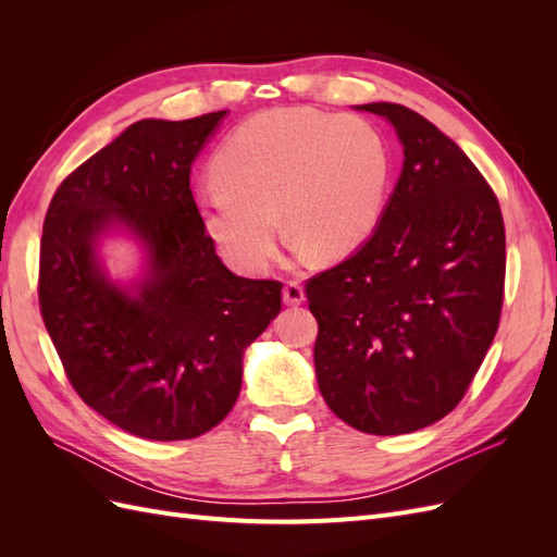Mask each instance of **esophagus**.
Returning a JSON list of instances; mask_svg holds the SVG:
<instances>
[{"label": "esophagus", "mask_w": 557, "mask_h": 557, "mask_svg": "<svg viewBox=\"0 0 557 557\" xmlns=\"http://www.w3.org/2000/svg\"><path fill=\"white\" fill-rule=\"evenodd\" d=\"M283 301H285V305H290V307H299L301 301H305V288H301L299 281H295V278L285 281V285H283Z\"/></svg>", "instance_id": "1"}]
</instances>
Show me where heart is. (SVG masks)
Returning <instances> with one entry per match:
<instances>
[{"label": "heart", "instance_id": "obj_1", "mask_svg": "<svg viewBox=\"0 0 557 557\" xmlns=\"http://www.w3.org/2000/svg\"><path fill=\"white\" fill-rule=\"evenodd\" d=\"M218 181L197 205L207 232L244 272H264L281 237L278 211L301 250L339 258L379 223L391 156L360 115L309 107L252 115L213 160Z\"/></svg>", "mask_w": 557, "mask_h": 557}]
</instances>
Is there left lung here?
<instances>
[{"mask_svg": "<svg viewBox=\"0 0 557 557\" xmlns=\"http://www.w3.org/2000/svg\"><path fill=\"white\" fill-rule=\"evenodd\" d=\"M397 129L404 170L374 234L305 283L320 395L367 434H407L458 407L504 305L497 195L460 146L401 104H362Z\"/></svg>", "mask_w": 557, "mask_h": 557, "instance_id": "8db88e82", "label": "left lung"}]
</instances>
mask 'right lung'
Here are the masks:
<instances>
[{"mask_svg":"<svg viewBox=\"0 0 557 557\" xmlns=\"http://www.w3.org/2000/svg\"><path fill=\"white\" fill-rule=\"evenodd\" d=\"M225 111L139 121L66 176L46 211L39 307L78 397L153 442L195 440L232 411L244 350L281 311V281L234 276L190 190V164ZM113 222L149 246L132 296L96 264Z\"/></svg>","mask_w":557,"mask_h":557,"instance_id":"right-lung-1","label":"right lung"}]
</instances>
